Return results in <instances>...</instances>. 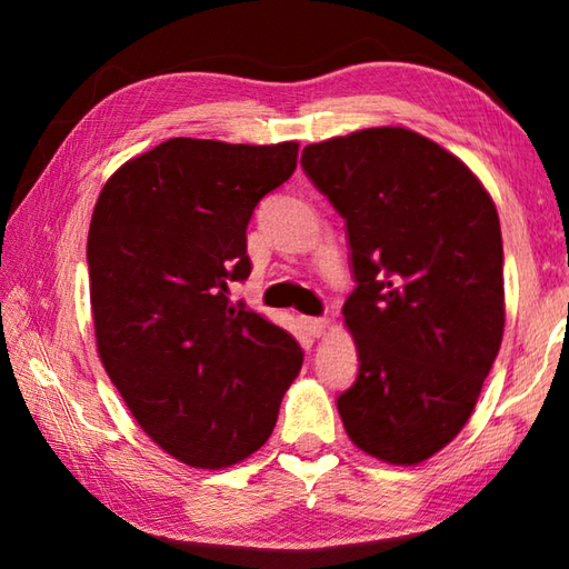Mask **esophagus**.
<instances>
[{
    "label": "esophagus",
    "mask_w": 569,
    "mask_h": 569,
    "mask_svg": "<svg viewBox=\"0 0 569 569\" xmlns=\"http://www.w3.org/2000/svg\"><path fill=\"white\" fill-rule=\"evenodd\" d=\"M303 329H306L308 336L319 339V336H323L326 329H329V321H326V319H303Z\"/></svg>",
    "instance_id": "34e87169"
}]
</instances>
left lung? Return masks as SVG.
<instances>
[{"label": "left lung", "mask_w": 569, "mask_h": 569, "mask_svg": "<svg viewBox=\"0 0 569 569\" xmlns=\"http://www.w3.org/2000/svg\"><path fill=\"white\" fill-rule=\"evenodd\" d=\"M301 166L349 230L359 377L336 401L343 429L387 465H419L465 427L502 346L497 208L465 162L407 128L306 146Z\"/></svg>", "instance_id": "1"}]
</instances>
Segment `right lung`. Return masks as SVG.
Wrapping results in <instances>:
<instances>
[{"instance_id": "add662e5", "label": "right lung", "mask_w": 569, "mask_h": 569, "mask_svg": "<svg viewBox=\"0 0 569 569\" xmlns=\"http://www.w3.org/2000/svg\"><path fill=\"white\" fill-rule=\"evenodd\" d=\"M298 142L172 138L104 182L88 236L100 361L170 457L226 469L261 449L303 363L288 331L230 303L250 276L246 228L293 176Z\"/></svg>"}]
</instances>
